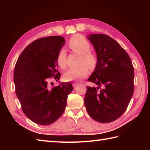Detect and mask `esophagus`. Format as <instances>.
<instances>
[{"instance_id":"1","label":"esophagus","mask_w":150,"mask_h":150,"mask_svg":"<svg viewBox=\"0 0 150 150\" xmlns=\"http://www.w3.org/2000/svg\"><path fill=\"white\" fill-rule=\"evenodd\" d=\"M79 84V83H74L73 84H72V86H73V87L74 88H75V87H76L77 86H78Z\"/></svg>"}]
</instances>
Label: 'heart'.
I'll list each match as a JSON object with an SVG mask.
<instances>
[{"label": "heart", "mask_w": 150, "mask_h": 150, "mask_svg": "<svg viewBox=\"0 0 150 150\" xmlns=\"http://www.w3.org/2000/svg\"><path fill=\"white\" fill-rule=\"evenodd\" d=\"M68 47L72 52L81 54L79 62V66L71 68L64 75V79L67 81L81 80L89 74V67L93 69L98 64V59L96 54L90 51L91 44L83 35L76 34L72 36L68 42ZM58 66L62 69H65L67 66V53L64 49L58 52L56 56Z\"/></svg>", "instance_id": "obj_1"}]
</instances>
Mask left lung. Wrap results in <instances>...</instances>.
I'll list each match as a JSON object with an SVG mask.
<instances>
[{
  "mask_svg": "<svg viewBox=\"0 0 150 150\" xmlns=\"http://www.w3.org/2000/svg\"><path fill=\"white\" fill-rule=\"evenodd\" d=\"M88 38L98 59L88 81L97 87L87 86L84 104L93 120L107 123L119 118L128 106L134 92V67L128 53L109 35Z\"/></svg>",
  "mask_w": 150,
  "mask_h": 150,
  "instance_id": "8db88e82",
  "label": "left lung"
}]
</instances>
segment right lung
<instances>
[{
    "mask_svg": "<svg viewBox=\"0 0 150 150\" xmlns=\"http://www.w3.org/2000/svg\"><path fill=\"white\" fill-rule=\"evenodd\" d=\"M64 44L61 36L39 38L24 49L15 66L13 81L22 110L40 125H51L59 118L73 89L71 83L53 87L49 83L60 79L56 56Z\"/></svg>",
    "mask_w": 150,
    "mask_h": 150,
    "instance_id": "right-lung-1",
    "label": "right lung"
}]
</instances>
